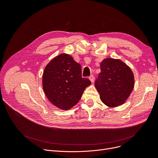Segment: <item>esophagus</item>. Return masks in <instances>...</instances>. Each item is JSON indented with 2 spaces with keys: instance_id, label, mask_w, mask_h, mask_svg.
<instances>
[{
  "instance_id": "1",
  "label": "esophagus",
  "mask_w": 158,
  "mask_h": 158,
  "mask_svg": "<svg viewBox=\"0 0 158 158\" xmlns=\"http://www.w3.org/2000/svg\"><path fill=\"white\" fill-rule=\"evenodd\" d=\"M89 79L91 81V82H94V75H92V76H90L89 77Z\"/></svg>"
}]
</instances>
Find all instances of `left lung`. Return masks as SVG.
Wrapping results in <instances>:
<instances>
[{
  "instance_id": "1",
  "label": "left lung",
  "mask_w": 158,
  "mask_h": 158,
  "mask_svg": "<svg viewBox=\"0 0 158 158\" xmlns=\"http://www.w3.org/2000/svg\"><path fill=\"white\" fill-rule=\"evenodd\" d=\"M101 72L95 86L103 103L109 107L123 104L134 88V75L120 60L106 58L101 63Z\"/></svg>"
}]
</instances>
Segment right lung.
Returning <instances> with one entry per match:
<instances>
[{
    "instance_id": "add662e5",
    "label": "right lung",
    "mask_w": 158,
    "mask_h": 158,
    "mask_svg": "<svg viewBox=\"0 0 158 158\" xmlns=\"http://www.w3.org/2000/svg\"><path fill=\"white\" fill-rule=\"evenodd\" d=\"M91 81L82 77L81 66L69 54H62L45 66L42 85L49 101L58 108L67 110L76 105Z\"/></svg>"
}]
</instances>
